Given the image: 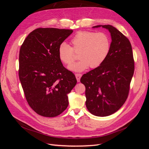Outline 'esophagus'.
Wrapping results in <instances>:
<instances>
[{"label": "esophagus", "instance_id": "obj_1", "mask_svg": "<svg viewBox=\"0 0 149 149\" xmlns=\"http://www.w3.org/2000/svg\"><path fill=\"white\" fill-rule=\"evenodd\" d=\"M75 76H76V79H77V81L79 82L80 81V78H81V77L82 74H76Z\"/></svg>", "mask_w": 149, "mask_h": 149}]
</instances>
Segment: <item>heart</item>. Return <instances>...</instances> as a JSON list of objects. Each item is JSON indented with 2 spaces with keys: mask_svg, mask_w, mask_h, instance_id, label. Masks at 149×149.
Segmentation results:
<instances>
[{
  "mask_svg": "<svg viewBox=\"0 0 149 149\" xmlns=\"http://www.w3.org/2000/svg\"><path fill=\"white\" fill-rule=\"evenodd\" d=\"M72 47L63 42L58 48L61 61L69 65L75 59V53L79 54L80 60L68 68L74 72H81L89 66L96 68L101 65L109 55L111 40L104 32L83 31L76 33L71 40Z\"/></svg>",
  "mask_w": 149,
  "mask_h": 149,
  "instance_id": "heart-1",
  "label": "heart"
}]
</instances>
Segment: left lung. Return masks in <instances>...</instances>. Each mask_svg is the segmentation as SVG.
Returning a JSON list of instances; mask_svg holds the SVG:
<instances>
[{
	"instance_id": "obj_1",
	"label": "left lung",
	"mask_w": 149,
	"mask_h": 149,
	"mask_svg": "<svg viewBox=\"0 0 149 149\" xmlns=\"http://www.w3.org/2000/svg\"><path fill=\"white\" fill-rule=\"evenodd\" d=\"M102 26L111 33L109 55L103 63L82 76L86 88V106L94 116L104 117L118 111L128 97L134 72V60L129 39L113 26Z\"/></svg>"
}]
</instances>
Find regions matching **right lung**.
Returning a JSON list of instances; mask_svg holds the SVG:
<instances>
[{
  "mask_svg": "<svg viewBox=\"0 0 149 149\" xmlns=\"http://www.w3.org/2000/svg\"><path fill=\"white\" fill-rule=\"evenodd\" d=\"M73 30L38 28L26 37L19 53V75L25 96L38 114L53 118L68 106V94L77 83L58 56L60 44Z\"/></svg>",
  "mask_w": 149,
  "mask_h": 149,
  "instance_id": "1",
  "label": "right lung"
}]
</instances>
